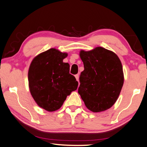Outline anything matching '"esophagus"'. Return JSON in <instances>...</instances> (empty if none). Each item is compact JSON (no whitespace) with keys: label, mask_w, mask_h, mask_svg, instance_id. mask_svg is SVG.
<instances>
[{"label":"esophagus","mask_w":147,"mask_h":147,"mask_svg":"<svg viewBox=\"0 0 147 147\" xmlns=\"http://www.w3.org/2000/svg\"><path fill=\"white\" fill-rule=\"evenodd\" d=\"M75 77H76V80L77 81H79V75H78V74H77V75H76L75 76Z\"/></svg>","instance_id":"esophagus-1"}]
</instances>
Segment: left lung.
I'll return each instance as SVG.
<instances>
[{
  "label": "left lung",
  "instance_id": "obj_1",
  "mask_svg": "<svg viewBox=\"0 0 147 147\" xmlns=\"http://www.w3.org/2000/svg\"><path fill=\"white\" fill-rule=\"evenodd\" d=\"M79 56L85 69L81 73L78 93L91 111H104L116 102L124 84L122 65L114 52L102 47Z\"/></svg>",
  "mask_w": 147,
  "mask_h": 147
}]
</instances>
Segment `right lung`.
I'll return each mask as SVG.
<instances>
[{
    "label": "right lung",
    "mask_w": 147,
    "mask_h": 147,
    "mask_svg": "<svg viewBox=\"0 0 147 147\" xmlns=\"http://www.w3.org/2000/svg\"><path fill=\"white\" fill-rule=\"evenodd\" d=\"M68 56L51 48L34 58L28 72V87L31 95L40 107L55 111L62 107L78 82L69 74V65L63 62Z\"/></svg>",
    "instance_id": "obj_1"
}]
</instances>
